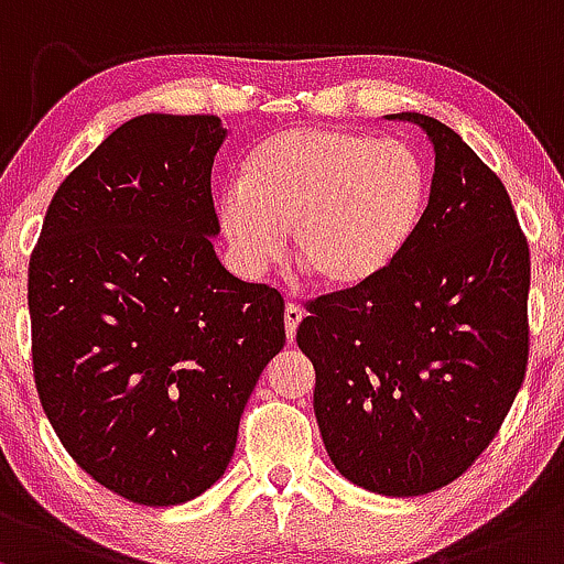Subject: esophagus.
I'll use <instances>...</instances> for the list:
<instances>
[{
	"label": "esophagus",
	"mask_w": 564,
	"mask_h": 564,
	"mask_svg": "<svg viewBox=\"0 0 564 564\" xmlns=\"http://www.w3.org/2000/svg\"><path fill=\"white\" fill-rule=\"evenodd\" d=\"M301 319H303V308L299 303H288V308H284V333H288V340L295 338Z\"/></svg>",
	"instance_id": "1"
}]
</instances>
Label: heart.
Here are the masks:
<instances>
[{"mask_svg":"<svg viewBox=\"0 0 564 564\" xmlns=\"http://www.w3.org/2000/svg\"><path fill=\"white\" fill-rule=\"evenodd\" d=\"M426 202V167L410 145L314 124L258 143L215 213L245 276L282 261L290 229L295 258L316 280L351 290L402 256Z\"/></svg>","mask_w":564,"mask_h":564,"instance_id":"heart-1","label":"heart"}]
</instances>
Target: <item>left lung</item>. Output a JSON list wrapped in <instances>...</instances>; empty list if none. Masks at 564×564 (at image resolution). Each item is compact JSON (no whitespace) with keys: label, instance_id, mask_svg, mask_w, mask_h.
<instances>
[{"label":"left lung","instance_id":"8db88e82","mask_svg":"<svg viewBox=\"0 0 564 564\" xmlns=\"http://www.w3.org/2000/svg\"><path fill=\"white\" fill-rule=\"evenodd\" d=\"M434 143L429 205L381 276L306 303L314 413L335 469L381 496L458 479L498 434L530 357V248L506 186L458 132Z\"/></svg>","mask_w":564,"mask_h":564}]
</instances>
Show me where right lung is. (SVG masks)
Masks as SVG:
<instances>
[{
    "instance_id": "obj_1",
    "label": "right lung",
    "mask_w": 564,
    "mask_h": 564,
    "mask_svg": "<svg viewBox=\"0 0 564 564\" xmlns=\"http://www.w3.org/2000/svg\"><path fill=\"white\" fill-rule=\"evenodd\" d=\"M213 113H143L66 175L29 261L40 402L95 482L143 506L220 479L284 301L213 250Z\"/></svg>"
}]
</instances>
